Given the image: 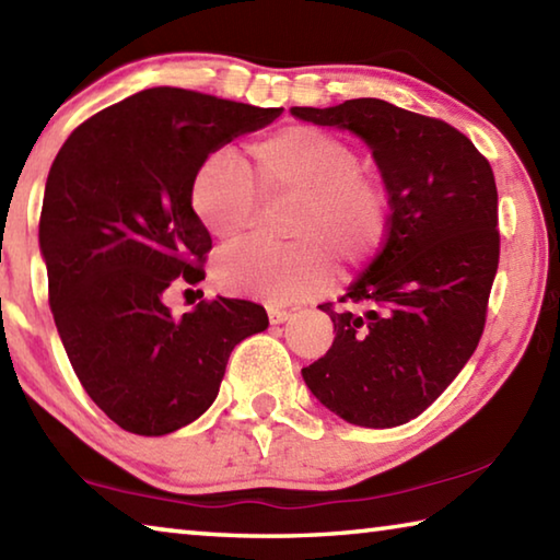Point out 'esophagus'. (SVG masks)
<instances>
[{
    "instance_id": "1",
    "label": "esophagus",
    "mask_w": 560,
    "mask_h": 560,
    "mask_svg": "<svg viewBox=\"0 0 560 560\" xmlns=\"http://www.w3.org/2000/svg\"><path fill=\"white\" fill-rule=\"evenodd\" d=\"M293 314L291 311H287V308H269V318H271V324H283V320H289Z\"/></svg>"
}]
</instances>
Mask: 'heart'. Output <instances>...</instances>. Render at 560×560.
<instances>
[{
  "label": "heart",
  "mask_w": 560,
  "mask_h": 560,
  "mask_svg": "<svg viewBox=\"0 0 560 560\" xmlns=\"http://www.w3.org/2000/svg\"><path fill=\"white\" fill-rule=\"evenodd\" d=\"M261 200L296 197L291 244H240L214 264L224 291L289 303L330 283L340 271L371 261L390 232L393 200L383 175L360 163L348 138L316 126H283L246 148V170L230 153L207 155L189 179V207L214 240L234 242L249 230Z\"/></svg>",
  "instance_id": "obj_1"
}]
</instances>
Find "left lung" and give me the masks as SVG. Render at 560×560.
Listing matches in <instances>:
<instances>
[{
  "instance_id": "1",
  "label": "left lung",
  "mask_w": 560,
  "mask_h": 560,
  "mask_svg": "<svg viewBox=\"0 0 560 560\" xmlns=\"http://www.w3.org/2000/svg\"><path fill=\"white\" fill-rule=\"evenodd\" d=\"M291 113L363 138L393 200L381 254L343 306H318L336 338L303 381L346 422L397 428L447 390L485 334L499 269L494 173L450 122L381 98Z\"/></svg>"
}]
</instances>
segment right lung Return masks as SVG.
<instances>
[{
    "label": "right lung",
    "instance_id": "1",
    "mask_svg": "<svg viewBox=\"0 0 560 560\" xmlns=\"http://www.w3.org/2000/svg\"><path fill=\"white\" fill-rule=\"evenodd\" d=\"M281 108L158 86L98 110L51 163L39 217L51 314L83 390L145 438L197 420L264 306L217 296L173 316L165 291L200 283L212 236L189 207L202 160Z\"/></svg>",
    "mask_w": 560,
    "mask_h": 560
}]
</instances>
